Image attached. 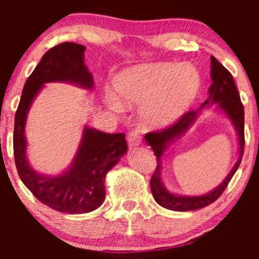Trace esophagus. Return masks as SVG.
Returning a JSON list of instances; mask_svg holds the SVG:
<instances>
[{
	"label": "esophagus",
	"mask_w": 259,
	"mask_h": 259,
	"mask_svg": "<svg viewBox=\"0 0 259 259\" xmlns=\"http://www.w3.org/2000/svg\"><path fill=\"white\" fill-rule=\"evenodd\" d=\"M141 144V136H140L139 133L132 132L127 134V145H129L130 148H134Z\"/></svg>",
	"instance_id": "esophagus-1"
}]
</instances>
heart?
<instances>
[{
  "mask_svg": "<svg viewBox=\"0 0 259 259\" xmlns=\"http://www.w3.org/2000/svg\"><path fill=\"white\" fill-rule=\"evenodd\" d=\"M117 102L107 97L113 109L140 106V120L157 129L174 124L189 112L201 90V76L191 64H141L127 68L113 79Z\"/></svg>",
  "mask_w": 259,
  "mask_h": 259,
  "instance_id": "b5f03b06",
  "label": "heart"
}]
</instances>
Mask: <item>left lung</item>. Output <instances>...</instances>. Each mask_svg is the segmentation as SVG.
I'll use <instances>...</instances> for the list:
<instances>
[{"instance_id": "1", "label": "left lung", "mask_w": 259, "mask_h": 259, "mask_svg": "<svg viewBox=\"0 0 259 259\" xmlns=\"http://www.w3.org/2000/svg\"><path fill=\"white\" fill-rule=\"evenodd\" d=\"M210 78H212V85L208 90V99L202 103V106L196 111L187 112L183 118L175 121L173 125L159 130V132L147 133L145 135V140L148 146L153 150L154 156L157 158L156 170L151 178L150 185L151 191L159 206L167 208L170 210H178V212H186V210L200 209L213 203L218 200L224 190L227 189L229 181L236 173L240 163H241L243 156V148H245V112L241 100H240L239 91L233 79L230 72L225 67L217 61L215 57H210ZM217 103V108L221 109L231 118L232 122L237 129L238 138L239 139V158L235 163L231 173L227 176L225 181L214 190L202 196H183L177 195L168 192L165 189L161 181V169L162 168V156L165 150L170 143L177 138H179L183 133H185L189 127L192 126L194 120L199 115V113L204 106Z\"/></svg>"}]
</instances>
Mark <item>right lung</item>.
Returning <instances> with one entry per match:
<instances>
[{"mask_svg": "<svg viewBox=\"0 0 259 259\" xmlns=\"http://www.w3.org/2000/svg\"><path fill=\"white\" fill-rule=\"evenodd\" d=\"M85 46L63 42L49 50L26 80L14 118L13 150L20 180L32 195L52 209L69 214L89 213L105 201L106 174L126 153L124 134H106L85 126L72 164L63 174L37 173L26 158L25 123L29 109L44 84L70 82L94 89V78L84 63Z\"/></svg>", "mask_w": 259, "mask_h": 259, "instance_id": "1", "label": "right lung"}]
</instances>
